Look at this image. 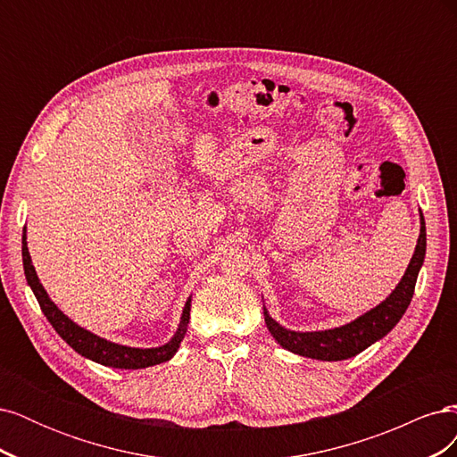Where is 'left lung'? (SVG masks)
Segmentation results:
<instances>
[{"instance_id":"8db88e82","label":"left lung","mask_w":457,"mask_h":457,"mask_svg":"<svg viewBox=\"0 0 457 457\" xmlns=\"http://www.w3.org/2000/svg\"><path fill=\"white\" fill-rule=\"evenodd\" d=\"M420 217H421V230H420L418 245L403 276V280L398 282L395 292L383 303H379L376 309L358 316L356 320L349 324L334 328V329H324V331L286 329L284 326L272 320L267 309H262V312H265V324L270 331V336L287 351L307 356V358H316V361H328V362L351 358L368 349L371 343L385 337L406 312L410 301L413 297V289H416L420 269L423 265L427 232H425L423 213Z\"/></svg>"}]
</instances>
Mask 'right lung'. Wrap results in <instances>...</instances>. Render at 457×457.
<instances>
[{
	"mask_svg": "<svg viewBox=\"0 0 457 457\" xmlns=\"http://www.w3.org/2000/svg\"><path fill=\"white\" fill-rule=\"evenodd\" d=\"M22 265H24L26 280H29L41 311H44V314L47 316V320L51 322L54 331H57V334L68 345H71L76 353L89 358V361H93V362H99V364L110 366V368H121V370H139V368L162 364L165 361H170V358L177 353L179 345H181V341L187 334L188 320H190V299L187 301V305L183 309L181 324H179L175 336L171 337L170 343L162 345V347L135 349V347H126V345L106 341L99 336L91 334V331L79 328L78 324H74L71 318H68L62 311H59V307L49 299L44 286L39 284L36 269L32 265L29 245H26V228L22 234Z\"/></svg>",
	"mask_w": 457,
	"mask_h": 457,
	"instance_id": "obj_1",
	"label": "right lung"
}]
</instances>
